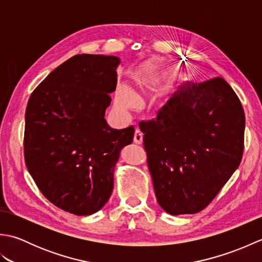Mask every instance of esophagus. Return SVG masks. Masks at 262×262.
<instances>
[{"label":"esophagus","mask_w":262,"mask_h":262,"mask_svg":"<svg viewBox=\"0 0 262 262\" xmlns=\"http://www.w3.org/2000/svg\"><path fill=\"white\" fill-rule=\"evenodd\" d=\"M134 142H135L136 144H142V143H143V133L141 132V129H138V128L135 130Z\"/></svg>","instance_id":"esophagus-1"}]
</instances>
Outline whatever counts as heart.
<instances>
[{
    "instance_id": "b5f03b06",
    "label": "heart",
    "mask_w": 262,
    "mask_h": 262,
    "mask_svg": "<svg viewBox=\"0 0 262 262\" xmlns=\"http://www.w3.org/2000/svg\"><path fill=\"white\" fill-rule=\"evenodd\" d=\"M136 102H137L136 94L132 90H129L128 88H122L121 90L118 92V94H117L116 104H117V107L122 109V110H126V109L134 107Z\"/></svg>"
}]
</instances>
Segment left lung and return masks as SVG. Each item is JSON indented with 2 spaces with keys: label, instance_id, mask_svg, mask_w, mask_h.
<instances>
[{
  "label": "left lung",
  "instance_id": "8db88e82",
  "mask_svg": "<svg viewBox=\"0 0 262 262\" xmlns=\"http://www.w3.org/2000/svg\"><path fill=\"white\" fill-rule=\"evenodd\" d=\"M140 128L155 196L171 215L207 207L241 163L246 116L222 77L182 86Z\"/></svg>",
  "mask_w": 262,
  "mask_h": 262
}]
</instances>
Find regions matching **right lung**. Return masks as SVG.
I'll return each mask as SVG.
<instances>
[{
	"instance_id": "obj_1",
	"label": "right lung",
	"mask_w": 262,
	"mask_h": 262,
	"mask_svg": "<svg viewBox=\"0 0 262 262\" xmlns=\"http://www.w3.org/2000/svg\"><path fill=\"white\" fill-rule=\"evenodd\" d=\"M119 58L75 55L31 93L26 110L27 169L58 208L91 215L108 202L121 148L134 127L114 129L104 119L117 86Z\"/></svg>"
}]
</instances>
